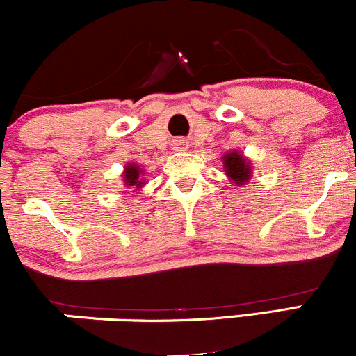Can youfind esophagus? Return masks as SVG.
<instances>
[{
    "label": "esophagus",
    "mask_w": 356,
    "mask_h": 356,
    "mask_svg": "<svg viewBox=\"0 0 356 356\" xmlns=\"http://www.w3.org/2000/svg\"><path fill=\"white\" fill-rule=\"evenodd\" d=\"M175 149H181V150H184V149H187V144H186V142L179 140V142H177V144H175Z\"/></svg>",
    "instance_id": "obj_1"
}]
</instances>
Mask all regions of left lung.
<instances>
[{"label":"left lung","instance_id":"left-lung-1","mask_svg":"<svg viewBox=\"0 0 356 356\" xmlns=\"http://www.w3.org/2000/svg\"><path fill=\"white\" fill-rule=\"evenodd\" d=\"M222 162L227 177H229L236 186H244V184L249 182L252 174L251 162H249L243 154L238 152V150H232V152L224 155Z\"/></svg>","mask_w":356,"mask_h":356}]
</instances>
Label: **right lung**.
<instances>
[{
    "mask_svg": "<svg viewBox=\"0 0 356 356\" xmlns=\"http://www.w3.org/2000/svg\"><path fill=\"white\" fill-rule=\"evenodd\" d=\"M140 167L137 164H127L124 170V182L125 186H136V189H140L144 186V181L140 179Z\"/></svg>",
    "mask_w": 356,
    "mask_h": 356,
    "instance_id": "add662e5",
    "label": "right lung"
}]
</instances>
